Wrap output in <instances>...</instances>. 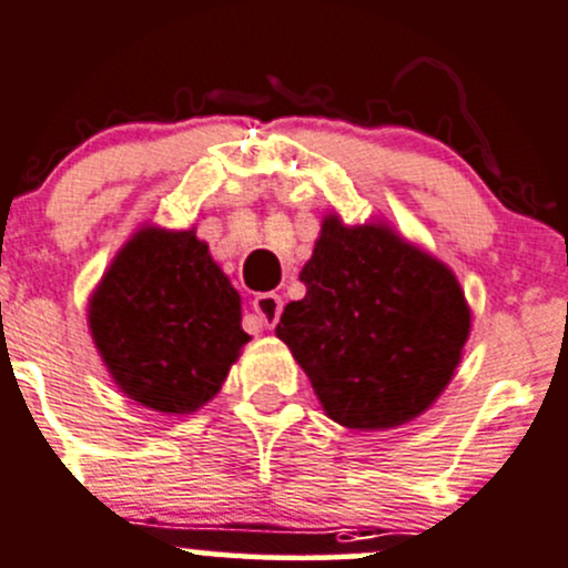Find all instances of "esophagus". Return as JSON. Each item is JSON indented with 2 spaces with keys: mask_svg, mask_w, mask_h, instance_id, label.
<instances>
[{
  "mask_svg": "<svg viewBox=\"0 0 568 568\" xmlns=\"http://www.w3.org/2000/svg\"><path fill=\"white\" fill-rule=\"evenodd\" d=\"M253 313L261 326L274 328L280 321V313H283V298L277 294H258L253 298Z\"/></svg>",
  "mask_w": 568,
  "mask_h": 568,
  "instance_id": "esophagus-1",
  "label": "esophagus"
}]
</instances>
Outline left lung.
<instances>
[{"mask_svg": "<svg viewBox=\"0 0 568 568\" xmlns=\"http://www.w3.org/2000/svg\"><path fill=\"white\" fill-rule=\"evenodd\" d=\"M277 336L339 426L383 432L426 413L447 388L471 313L456 274L385 223L328 215Z\"/></svg>", "mask_w": 568, "mask_h": 568, "instance_id": "8db88e82", "label": "left lung"}]
</instances>
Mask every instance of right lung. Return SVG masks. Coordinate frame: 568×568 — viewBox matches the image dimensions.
<instances>
[{
    "mask_svg": "<svg viewBox=\"0 0 568 568\" xmlns=\"http://www.w3.org/2000/svg\"><path fill=\"white\" fill-rule=\"evenodd\" d=\"M93 345L118 388L189 415L221 390L242 345L240 294L196 232L140 229L89 302Z\"/></svg>",
    "mask_w": 568,
    "mask_h": 568,
    "instance_id": "obj_1",
    "label": "right lung"
}]
</instances>
